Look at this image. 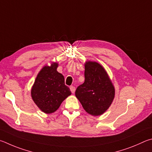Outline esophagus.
Segmentation results:
<instances>
[{
    "label": "esophagus",
    "instance_id": "esophagus-1",
    "mask_svg": "<svg viewBox=\"0 0 152 152\" xmlns=\"http://www.w3.org/2000/svg\"><path fill=\"white\" fill-rule=\"evenodd\" d=\"M70 90H71V91L72 94H74L75 91V87L73 86H70Z\"/></svg>",
    "mask_w": 152,
    "mask_h": 152
}]
</instances>
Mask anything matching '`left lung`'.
Returning a JSON list of instances; mask_svg holds the SVG:
<instances>
[{
    "mask_svg": "<svg viewBox=\"0 0 152 152\" xmlns=\"http://www.w3.org/2000/svg\"><path fill=\"white\" fill-rule=\"evenodd\" d=\"M115 89L103 66L88 61L85 65V81L77 87L75 96L87 113L97 116L110 107Z\"/></svg>",
    "mask_w": 152,
    "mask_h": 152,
    "instance_id": "8db88e82",
    "label": "left lung"
}]
</instances>
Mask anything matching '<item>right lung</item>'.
<instances>
[{
  "label": "right lung",
  "mask_w": 152,
  "mask_h": 152,
  "mask_svg": "<svg viewBox=\"0 0 152 152\" xmlns=\"http://www.w3.org/2000/svg\"><path fill=\"white\" fill-rule=\"evenodd\" d=\"M58 64L45 66L37 75L31 90V96L40 110L51 113L59 107L61 103L71 92L65 86L62 74L58 73Z\"/></svg>",
  "instance_id": "1"
}]
</instances>
